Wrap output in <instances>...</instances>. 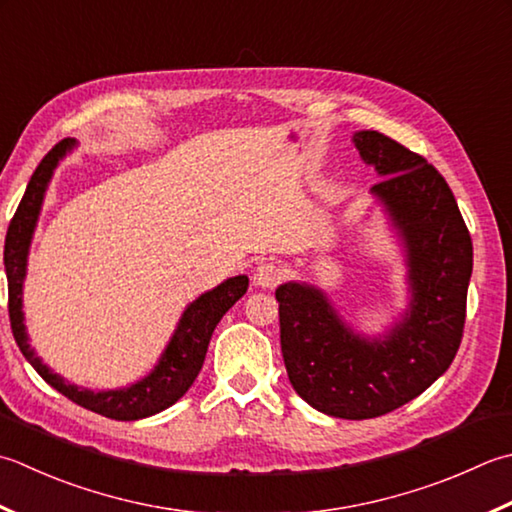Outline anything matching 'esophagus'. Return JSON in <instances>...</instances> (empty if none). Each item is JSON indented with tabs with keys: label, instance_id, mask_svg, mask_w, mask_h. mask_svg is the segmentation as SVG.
<instances>
[{
	"label": "esophagus",
	"instance_id": "esophagus-1",
	"mask_svg": "<svg viewBox=\"0 0 512 512\" xmlns=\"http://www.w3.org/2000/svg\"><path fill=\"white\" fill-rule=\"evenodd\" d=\"M284 279V268L277 262H264L255 268L253 282L262 288H275Z\"/></svg>",
	"mask_w": 512,
	"mask_h": 512
}]
</instances>
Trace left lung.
Masks as SVG:
<instances>
[{"label": "left lung", "instance_id": "obj_1", "mask_svg": "<svg viewBox=\"0 0 512 512\" xmlns=\"http://www.w3.org/2000/svg\"><path fill=\"white\" fill-rule=\"evenodd\" d=\"M353 142L382 182L373 193L402 235L410 304L384 337L355 333L324 290H275L286 373L319 413L370 419L408 404L442 377L462 344L473 242L446 179L422 155L377 130Z\"/></svg>", "mask_w": 512, "mask_h": 512}]
</instances>
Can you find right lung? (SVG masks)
<instances>
[{
	"label": "right lung",
	"instance_id": "obj_1",
	"mask_svg": "<svg viewBox=\"0 0 512 512\" xmlns=\"http://www.w3.org/2000/svg\"><path fill=\"white\" fill-rule=\"evenodd\" d=\"M73 146L75 139H62V142L53 146V150H48V155L39 162L33 177H30L22 202H19L13 219H10L4 244L10 328H13V337L19 350H22V355L42 375L46 384L59 390L70 402L93 410V413L117 419V422H135V419L162 413L168 406H173L177 399H182L186 390L193 386L195 377L204 366V357L215 326L228 313V308L246 293L248 277H230L224 284H219L202 297H197L193 304H188L166 350L159 357L157 366L135 384L95 393V390L70 384L64 377L53 373L28 344L22 313V288L26 279L30 239H33L35 233V224L39 210H42L48 182L53 177V170L57 168L59 159L68 150H73Z\"/></svg>",
	"mask_w": 512,
	"mask_h": 512
}]
</instances>
